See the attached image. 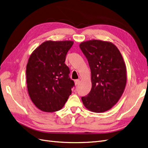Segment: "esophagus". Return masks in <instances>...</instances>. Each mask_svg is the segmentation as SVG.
I'll use <instances>...</instances> for the list:
<instances>
[{
	"label": "esophagus",
	"instance_id": "esophagus-1",
	"mask_svg": "<svg viewBox=\"0 0 148 148\" xmlns=\"http://www.w3.org/2000/svg\"><path fill=\"white\" fill-rule=\"evenodd\" d=\"M79 84V79H76L75 80V86H78Z\"/></svg>",
	"mask_w": 148,
	"mask_h": 148
}]
</instances>
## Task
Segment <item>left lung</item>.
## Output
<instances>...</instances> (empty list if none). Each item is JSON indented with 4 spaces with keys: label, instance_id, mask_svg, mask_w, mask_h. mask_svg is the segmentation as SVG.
Listing matches in <instances>:
<instances>
[{
    "label": "left lung",
    "instance_id": "8db88e82",
    "mask_svg": "<svg viewBox=\"0 0 148 148\" xmlns=\"http://www.w3.org/2000/svg\"><path fill=\"white\" fill-rule=\"evenodd\" d=\"M79 47L91 69V91L82 97L84 107L93 112L110 110L120 99L127 83V68L119 49L108 41L92 39Z\"/></svg>",
    "mask_w": 148,
    "mask_h": 148
}]
</instances>
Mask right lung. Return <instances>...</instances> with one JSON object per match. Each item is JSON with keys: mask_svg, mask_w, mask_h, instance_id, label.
Here are the masks:
<instances>
[{"mask_svg": "<svg viewBox=\"0 0 148 148\" xmlns=\"http://www.w3.org/2000/svg\"><path fill=\"white\" fill-rule=\"evenodd\" d=\"M72 41H47L31 53L26 65L29 96L36 107L46 112L60 110L71 93L74 82L65 64Z\"/></svg>", "mask_w": 148, "mask_h": 148, "instance_id": "obj_1", "label": "right lung"}]
</instances>
